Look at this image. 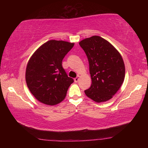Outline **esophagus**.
<instances>
[{
    "label": "esophagus",
    "mask_w": 148,
    "mask_h": 148,
    "mask_svg": "<svg viewBox=\"0 0 148 148\" xmlns=\"http://www.w3.org/2000/svg\"><path fill=\"white\" fill-rule=\"evenodd\" d=\"M79 76H77L76 77V78H74V82H78L79 81Z\"/></svg>",
    "instance_id": "34e87169"
}]
</instances>
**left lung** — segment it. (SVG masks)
Here are the masks:
<instances>
[{"mask_svg": "<svg viewBox=\"0 0 148 148\" xmlns=\"http://www.w3.org/2000/svg\"><path fill=\"white\" fill-rule=\"evenodd\" d=\"M88 59L92 84L85 91L96 102L109 101L123 83L125 64L119 52L106 40L92 36L79 42Z\"/></svg>", "mask_w": 148, "mask_h": 148, "instance_id": "8db88e82", "label": "left lung"}]
</instances>
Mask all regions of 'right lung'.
<instances>
[{"mask_svg":"<svg viewBox=\"0 0 148 148\" xmlns=\"http://www.w3.org/2000/svg\"><path fill=\"white\" fill-rule=\"evenodd\" d=\"M74 43L51 40L40 46L29 60L25 72L27 87L38 101L49 106L64 99L74 79L62 68V59Z\"/></svg>","mask_w":148,"mask_h":148,"instance_id":"obj_1","label":"right lung"}]
</instances>
